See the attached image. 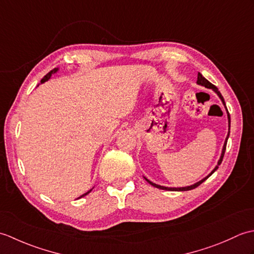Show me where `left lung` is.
<instances>
[{
  "label": "left lung",
  "mask_w": 254,
  "mask_h": 254,
  "mask_svg": "<svg viewBox=\"0 0 254 254\" xmlns=\"http://www.w3.org/2000/svg\"><path fill=\"white\" fill-rule=\"evenodd\" d=\"M196 84L197 85H199V86H203V87H205V88H208V89H212L215 94H216L218 97H219V99L222 100V102H223V105H224V107H225V109H226V112H227V119H228V134H227V136H226V139H225V142H224V145H223V149H222V154H220V157H219V159H218V161H217V165L215 166V168L209 172V174L205 177V178H203L202 180H199V181H197V182H195V183H193V185H191V186H188V187H182V188H168V187H164V186H159V185H156V183H154V182H152L150 180H148L146 177H144L143 176V178L145 180H146L149 185H152L153 187H155V188H157V189H160V190H166V191H189V190H192V189H195L196 187H198L199 185H201V183H203L205 180L207 179V178H209L210 176H212L215 171H216L217 169H218V166L222 164V161H223V157H224V154H225V150H226V145H227V141H228V137H229V133H230V116H229V112H228V110H227V107H226V104H225V100H224V98H223V96H222V94L219 93V90H218V88L216 87V86H214L212 83H209L208 80L205 78L203 75L201 74V73H198L197 74V80H196Z\"/></svg>",
  "instance_id": "1"
}]
</instances>
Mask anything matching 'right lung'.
<instances>
[{"instance_id": "1", "label": "right lung", "mask_w": 254, "mask_h": 254, "mask_svg": "<svg viewBox=\"0 0 254 254\" xmlns=\"http://www.w3.org/2000/svg\"><path fill=\"white\" fill-rule=\"evenodd\" d=\"M59 69H60V68H59V67H56V68H53V69H52V71H50L49 73H48V74L46 75V76H45L44 78H42V79L40 80V84H44V83H46V82H47V80H49V79L51 78V76H52V75H53V74H56V73H57V72L59 71ZM40 84H39V85H40ZM39 85H38V86H39ZM93 189H94V188H93ZM93 189H90V190H89V191H87V192H86V193H84V194H83V195H80V196H79L78 198H80V197H83V196H85V195H87V194H88V193H89V192H90L91 190H93Z\"/></svg>"}]
</instances>
